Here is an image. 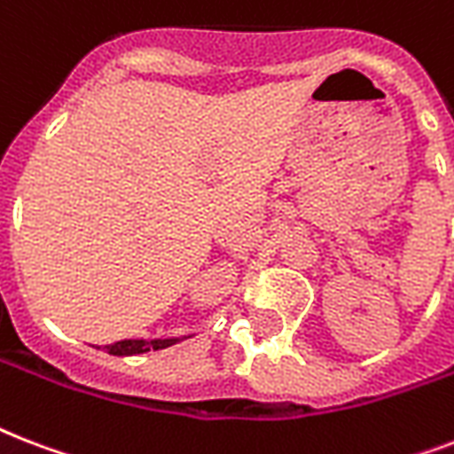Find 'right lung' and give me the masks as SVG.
I'll use <instances>...</instances> for the list:
<instances>
[{"instance_id":"add662e5","label":"right lung","mask_w":454,"mask_h":454,"mask_svg":"<svg viewBox=\"0 0 454 454\" xmlns=\"http://www.w3.org/2000/svg\"><path fill=\"white\" fill-rule=\"evenodd\" d=\"M181 339H124V341H115V344L103 346L106 351L113 353V356H138V353H148V351H160V348H167V346L176 344Z\"/></svg>"}]
</instances>
